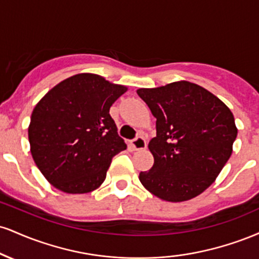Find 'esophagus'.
<instances>
[{"mask_svg": "<svg viewBox=\"0 0 259 259\" xmlns=\"http://www.w3.org/2000/svg\"><path fill=\"white\" fill-rule=\"evenodd\" d=\"M132 146L134 147V150H136V151L145 150L147 146V142H146V140L142 138V136H138V138H135L132 141Z\"/></svg>", "mask_w": 259, "mask_h": 259, "instance_id": "esophagus-1", "label": "esophagus"}]
</instances>
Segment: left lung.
Here are the masks:
<instances>
[{"label":"left lung","instance_id":"left-lung-1","mask_svg":"<svg viewBox=\"0 0 259 259\" xmlns=\"http://www.w3.org/2000/svg\"><path fill=\"white\" fill-rule=\"evenodd\" d=\"M150 107L157 136L148 144L153 167L139 179L169 202L194 198L213 184L233 152L234 115L218 97L189 81L139 89Z\"/></svg>","mask_w":259,"mask_h":259}]
</instances>
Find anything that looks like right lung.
I'll use <instances>...</instances> for the list:
<instances>
[{"label":"right lung","instance_id":"add662e5","mask_svg":"<svg viewBox=\"0 0 259 259\" xmlns=\"http://www.w3.org/2000/svg\"><path fill=\"white\" fill-rule=\"evenodd\" d=\"M125 86L96 74H76L51 89L32 111L29 142L34 162L56 189L94 191L112 158L125 150L109 108Z\"/></svg>","mask_w":259,"mask_h":259}]
</instances>
